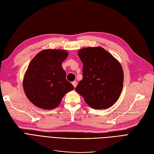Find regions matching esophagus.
Returning <instances> with one entry per match:
<instances>
[{"mask_svg":"<svg viewBox=\"0 0 154 154\" xmlns=\"http://www.w3.org/2000/svg\"><path fill=\"white\" fill-rule=\"evenodd\" d=\"M72 84L73 85V86H74V87H76V85H77V82H76V81H74V82H72Z\"/></svg>","mask_w":154,"mask_h":154,"instance_id":"obj_1","label":"esophagus"}]
</instances>
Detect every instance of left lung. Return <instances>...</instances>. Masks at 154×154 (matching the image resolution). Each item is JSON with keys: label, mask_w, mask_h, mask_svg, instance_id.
I'll return each mask as SVG.
<instances>
[{"label": "left lung", "mask_w": 154, "mask_h": 154, "mask_svg": "<svg viewBox=\"0 0 154 154\" xmlns=\"http://www.w3.org/2000/svg\"><path fill=\"white\" fill-rule=\"evenodd\" d=\"M78 54L83 64V78L76 91L92 108H109L118 100L123 89L122 66L101 47L83 48Z\"/></svg>", "instance_id": "8db88e82"}]
</instances>
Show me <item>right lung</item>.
I'll return each mask as SVG.
<instances>
[{
  "label": "right lung",
  "mask_w": 154,
  "mask_h": 154,
  "mask_svg": "<svg viewBox=\"0 0 154 154\" xmlns=\"http://www.w3.org/2000/svg\"><path fill=\"white\" fill-rule=\"evenodd\" d=\"M68 53L64 50L45 49L31 60L25 74L23 87L27 98L44 109L57 107L67 92L74 87L66 80L62 63Z\"/></svg>",
  "instance_id": "add662e5"
}]
</instances>
